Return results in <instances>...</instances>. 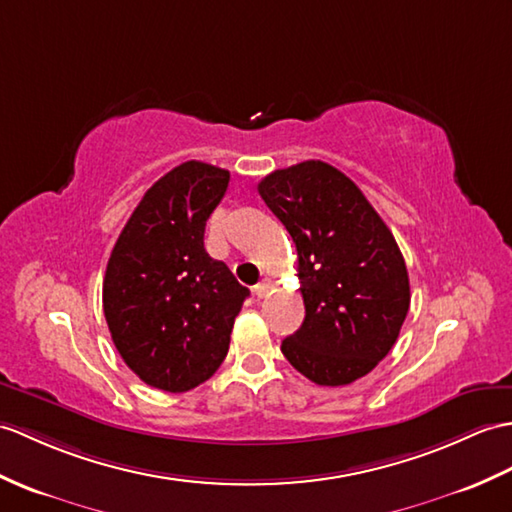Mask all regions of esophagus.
<instances>
[{
	"mask_svg": "<svg viewBox=\"0 0 512 512\" xmlns=\"http://www.w3.org/2000/svg\"><path fill=\"white\" fill-rule=\"evenodd\" d=\"M270 285H272V281H270L268 277H264V279H261V281L255 285L253 292L259 296V299H264V296H266L268 290H270Z\"/></svg>",
	"mask_w": 512,
	"mask_h": 512,
	"instance_id": "obj_1",
	"label": "esophagus"
}]
</instances>
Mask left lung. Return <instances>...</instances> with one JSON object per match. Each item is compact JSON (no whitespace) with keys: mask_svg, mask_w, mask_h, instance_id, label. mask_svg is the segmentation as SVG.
<instances>
[{"mask_svg":"<svg viewBox=\"0 0 512 512\" xmlns=\"http://www.w3.org/2000/svg\"><path fill=\"white\" fill-rule=\"evenodd\" d=\"M257 192L299 255L305 320L281 342L283 355L318 386H347L371 373L410 307L406 261L386 222L325 161L275 170Z\"/></svg>","mask_w":512,"mask_h":512,"instance_id":"8db88e82","label":"left lung"}]
</instances>
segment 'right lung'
<instances>
[{"label":"right lung","mask_w":512,"mask_h":512,"mask_svg":"<svg viewBox=\"0 0 512 512\" xmlns=\"http://www.w3.org/2000/svg\"><path fill=\"white\" fill-rule=\"evenodd\" d=\"M231 174L185 161L141 198L113 246L102 305L115 349L141 382L185 392L218 371L248 288L205 251Z\"/></svg>","instance_id":"1"}]
</instances>
